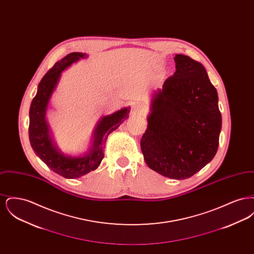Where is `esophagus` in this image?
I'll return each mask as SVG.
<instances>
[{
    "label": "esophagus",
    "instance_id": "34e87169",
    "mask_svg": "<svg viewBox=\"0 0 254 254\" xmlns=\"http://www.w3.org/2000/svg\"><path fill=\"white\" fill-rule=\"evenodd\" d=\"M133 110L136 111V112H141V111H144L145 109V105L144 104H141V103H135L133 105Z\"/></svg>",
    "mask_w": 254,
    "mask_h": 254
}]
</instances>
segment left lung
<instances>
[{"instance_id": "8db88e82", "label": "left lung", "mask_w": 254, "mask_h": 254, "mask_svg": "<svg viewBox=\"0 0 254 254\" xmlns=\"http://www.w3.org/2000/svg\"><path fill=\"white\" fill-rule=\"evenodd\" d=\"M174 61L176 71L152 99L141 149L148 168L184 180L215 156L222 117L203 64L182 54Z\"/></svg>"}]
</instances>
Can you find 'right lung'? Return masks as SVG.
<instances>
[{
    "mask_svg": "<svg viewBox=\"0 0 254 254\" xmlns=\"http://www.w3.org/2000/svg\"><path fill=\"white\" fill-rule=\"evenodd\" d=\"M85 57L86 54L72 52L57 62L41 80L36 96L33 98L29 109L28 133L30 145L34 152L49 169L67 179L79 178L99 167L105 156L104 147L109 133L115 130L123 122L127 120L129 112V109L125 108L103 117L95 129L92 147L85 156H65L56 149L50 139L49 126L45 119L49 99L60 79L62 71L73 63Z\"/></svg>",
    "mask_w": 254,
    "mask_h": 254,
    "instance_id": "1",
    "label": "right lung"
}]
</instances>
